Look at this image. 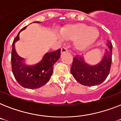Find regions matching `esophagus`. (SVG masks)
Returning a JSON list of instances; mask_svg holds the SVG:
<instances>
[{"label":"esophagus","instance_id":"1","mask_svg":"<svg viewBox=\"0 0 121 121\" xmlns=\"http://www.w3.org/2000/svg\"><path fill=\"white\" fill-rule=\"evenodd\" d=\"M67 51H68V49H67V48L65 47H63L62 48H61V53H65V52H67Z\"/></svg>","mask_w":121,"mask_h":121}]
</instances>
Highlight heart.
Masks as SVG:
<instances>
[{"mask_svg": "<svg viewBox=\"0 0 121 121\" xmlns=\"http://www.w3.org/2000/svg\"><path fill=\"white\" fill-rule=\"evenodd\" d=\"M61 35L66 41H74L77 50L83 51L92 46L99 36L97 28L85 24H75L66 26L61 30Z\"/></svg>", "mask_w": 121, "mask_h": 121, "instance_id": "obj_1", "label": "heart"}]
</instances>
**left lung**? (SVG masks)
Wrapping results in <instances>:
<instances>
[{"mask_svg": "<svg viewBox=\"0 0 121 121\" xmlns=\"http://www.w3.org/2000/svg\"><path fill=\"white\" fill-rule=\"evenodd\" d=\"M108 48L101 61L95 65H90L85 62L83 56H76L71 67V73L80 84L85 86H94L101 84L107 78L112 63V44L107 41Z\"/></svg>", "mask_w": 121, "mask_h": 121, "instance_id": "left-lung-1", "label": "left lung"}]
</instances>
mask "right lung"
<instances>
[{"label": "right lung", "instance_id": "obj_1", "mask_svg": "<svg viewBox=\"0 0 121 121\" xmlns=\"http://www.w3.org/2000/svg\"><path fill=\"white\" fill-rule=\"evenodd\" d=\"M39 23V22H35ZM25 26L19 31L12 43L11 53L12 71L19 84L29 89L38 88L43 86L50 80L53 74V65L60 57L61 49L46 53L40 62L34 65H27L24 59L16 53L15 43L19 39V34L26 28Z\"/></svg>", "mask_w": 121, "mask_h": 121}]
</instances>
